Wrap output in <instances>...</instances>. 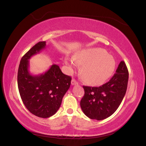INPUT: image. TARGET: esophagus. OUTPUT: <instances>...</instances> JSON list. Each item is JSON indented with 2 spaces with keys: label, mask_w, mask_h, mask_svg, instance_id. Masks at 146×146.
<instances>
[{
  "label": "esophagus",
  "mask_w": 146,
  "mask_h": 146,
  "mask_svg": "<svg viewBox=\"0 0 146 146\" xmlns=\"http://www.w3.org/2000/svg\"><path fill=\"white\" fill-rule=\"evenodd\" d=\"M78 82L75 80V79L73 78L72 80H71V85L74 86V85H78Z\"/></svg>",
  "instance_id": "esophagus-1"
}]
</instances>
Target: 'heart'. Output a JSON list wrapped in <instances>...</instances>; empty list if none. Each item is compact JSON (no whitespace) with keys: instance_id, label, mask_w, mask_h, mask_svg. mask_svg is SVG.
<instances>
[{"instance_id":"heart-1","label":"heart","mask_w":146,"mask_h":146,"mask_svg":"<svg viewBox=\"0 0 146 146\" xmlns=\"http://www.w3.org/2000/svg\"><path fill=\"white\" fill-rule=\"evenodd\" d=\"M70 70L83 64L82 73L86 81L98 86L106 82L114 73L116 62L111 55L100 48H88L76 53L75 58H64Z\"/></svg>"}]
</instances>
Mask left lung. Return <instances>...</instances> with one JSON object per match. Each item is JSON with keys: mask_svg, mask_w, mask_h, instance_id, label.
<instances>
[{"mask_svg": "<svg viewBox=\"0 0 146 146\" xmlns=\"http://www.w3.org/2000/svg\"><path fill=\"white\" fill-rule=\"evenodd\" d=\"M129 73L121 61L116 73L100 87L83 86L84 95L80 101L84 113L91 119L101 120L110 117L119 107L127 90Z\"/></svg>", "mask_w": 146, "mask_h": 146, "instance_id": "8db88e82", "label": "left lung"}]
</instances>
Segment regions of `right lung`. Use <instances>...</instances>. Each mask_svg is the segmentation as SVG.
Listing matches in <instances>:
<instances>
[{"instance_id": "1", "label": "right lung", "mask_w": 146, "mask_h": 146, "mask_svg": "<svg viewBox=\"0 0 146 146\" xmlns=\"http://www.w3.org/2000/svg\"><path fill=\"white\" fill-rule=\"evenodd\" d=\"M45 41L39 42L29 49L20 62L17 83L20 95L32 114L48 118L60 108L64 95L71 85V76L64 75L56 64L38 75L29 73V59L45 49Z\"/></svg>"}]
</instances>
